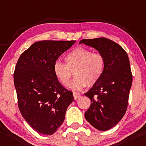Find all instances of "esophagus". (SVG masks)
<instances>
[{
    "mask_svg": "<svg viewBox=\"0 0 146 146\" xmlns=\"http://www.w3.org/2000/svg\"><path fill=\"white\" fill-rule=\"evenodd\" d=\"M73 98L75 99H77V98H78L80 96V94L79 93H77V92H73Z\"/></svg>",
    "mask_w": 146,
    "mask_h": 146,
    "instance_id": "esophagus-1",
    "label": "esophagus"
}]
</instances>
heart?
Segmentation results:
<instances>
[{
  "instance_id": "obj_1",
  "label": "heart",
  "mask_w": 146,
  "mask_h": 146,
  "mask_svg": "<svg viewBox=\"0 0 146 146\" xmlns=\"http://www.w3.org/2000/svg\"><path fill=\"white\" fill-rule=\"evenodd\" d=\"M64 64L56 60L53 65V73L62 85H68L74 71L75 78L68 87L78 91L86 86H93L102 78L106 67L105 56L100 52H93L90 48L77 47L65 56Z\"/></svg>"
}]
</instances>
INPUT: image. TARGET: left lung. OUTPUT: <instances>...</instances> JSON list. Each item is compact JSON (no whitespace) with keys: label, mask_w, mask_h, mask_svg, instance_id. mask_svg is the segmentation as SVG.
Wrapping results in <instances>:
<instances>
[{"label":"left lung","mask_w":146,"mask_h":146,"mask_svg":"<svg viewBox=\"0 0 146 146\" xmlns=\"http://www.w3.org/2000/svg\"><path fill=\"white\" fill-rule=\"evenodd\" d=\"M79 43L95 48L105 58L102 78L84 94L91 100L84 116L98 130H109L122 119L128 105L133 82L128 55L119 45L105 38L82 40Z\"/></svg>","instance_id":"8db88e82"}]
</instances>
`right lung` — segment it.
Returning <instances> with one entry per match:
<instances>
[{
	"instance_id": "obj_1",
	"label": "right lung",
	"mask_w": 146,
	"mask_h": 146,
	"mask_svg": "<svg viewBox=\"0 0 146 146\" xmlns=\"http://www.w3.org/2000/svg\"><path fill=\"white\" fill-rule=\"evenodd\" d=\"M75 42L38 41L22 53L16 64L13 78L19 109L29 125L40 134H54L73 101L72 92L54 76L53 65Z\"/></svg>"
}]
</instances>
